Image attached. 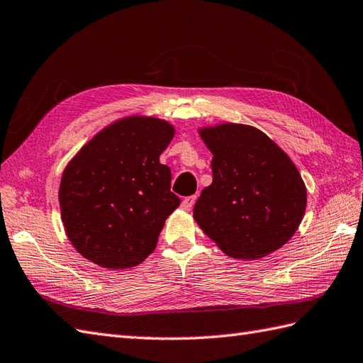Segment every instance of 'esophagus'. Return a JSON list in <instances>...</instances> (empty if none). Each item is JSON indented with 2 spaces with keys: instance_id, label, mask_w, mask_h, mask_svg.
I'll return each instance as SVG.
<instances>
[{
  "instance_id": "34e87169",
  "label": "esophagus",
  "mask_w": 363,
  "mask_h": 363,
  "mask_svg": "<svg viewBox=\"0 0 363 363\" xmlns=\"http://www.w3.org/2000/svg\"><path fill=\"white\" fill-rule=\"evenodd\" d=\"M195 201H196V196H195V195L184 198L182 202H181V207H182L184 210H187V212H189V210L193 207V204H195Z\"/></svg>"
}]
</instances>
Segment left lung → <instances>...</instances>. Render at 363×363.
I'll use <instances>...</instances> for the list:
<instances>
[{
    "label": "left lung",
    "mask_w": 363,
    "mask_h": 363,
    "mask_svg": "<svg viewBox=\"0 0 363 363\" xmlns=\"http://www.w3.org/2000/svg\"><path fill=\"white\" fill-rule=\"evenodd\" d=\"M212 151L213 182L193 218L224 254L257 259L288 242L306 208V187L289 156L254 126L201 131Z\"/></svg>",
    "instance_id": "obj_1"
}]
</instances>
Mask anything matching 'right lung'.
Returning a JSON list of instances; mask_svg holds the SVG:
<instances>
[{
    "label": "right lung",
    "instance_id": "add662e5",
    "mask_svg": "<svg viewBox=\"0 0 363 363\" xmlns=\"http://www.w3.org/2000/svg\"><path fill=\"white\" fill-rule=\"evenodd\" d=\"M170 123L128 117L92 138L62 176L60 212L72 246L108 269L140 264L155 250L168 215L181 204L159 156Z\"/></svg>",
    "mask_w": 363,
    "mask_h": 363
}]
</instances>
